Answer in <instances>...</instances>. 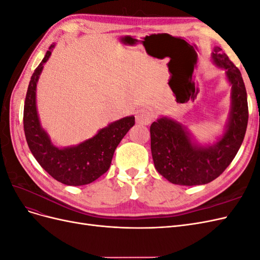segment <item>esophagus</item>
I'll return each mask as SVG.
<instances>
[{
  "label": "esophagus",
  "mask_w": 260,
  "mask_h": 260,
  "mask_svg": "<svg viewBox=\"0 0 260 260\" xmlns=\"http://www.w3.org/2000/svg\"><path fill=\"white\" fill-rule=\"evenodd\" d=\"M136 120L140 124H149L153 120V113L148 108H140L136 114Z\"/></svg>",
  "instance_id": "34e87169"
}]
</instances>
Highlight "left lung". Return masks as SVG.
I'll list each match as a JSON object with an SVG mask.
<instances>
[{"instance_id":"obj_1","label":"left lung","mask_w":260,"mask_h":260,"mask_svg":"<svg viewBox=\"0 0 260 260\" xmlns=\"http://www.w3.org/2000/svg\"><path fill=\"white\" fill-rule=\"evenodd\" d=\"M211 58L225 69L232 85L229 122L218 142L210 146L195 144L186 128L167 117L159 118L149 128L155 168L174 184L191 186L211 182L231 164L245 137L248 105L241 72L219 46L214 49Z\"/></svg>"}]
</instances>
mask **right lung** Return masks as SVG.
Listing matches in <instances>:
<instances>
[{
  "label": "right lung",
  "instance_id": "right-lung-1",
  "mask_svg": "<svg viewBox=\"0 0 260 260\" xmlns=\"http://www.w3.org/2000/svg\"><path fill=\"white\" fill-rule=\"evenodd\" d=\"M54 45L31 76L23 106V130L28 146L40 166L58 182L66 185H84L95 181L109 169L118 144L135 125L129 116L109 123L98 135L76 146L58 148L40 124L36 105V89L44 62L48 61Z\"/></svg>",
  "mask_w": 260,
  "mask_h": 260
}]
</instances>
